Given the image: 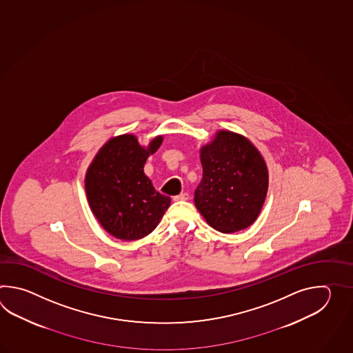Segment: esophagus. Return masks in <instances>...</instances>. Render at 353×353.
<instances>
[{
  "label": "esophagus",
  "mask_w": 353,
  "mask_h": 353,
  "mask_svg": "<svg viewBox=\"0 0 353 353\" xmlns=\"http://www.w3.org/2000/svg\"><path fill=\"white\" fill-rule=\"evenodd\" d=\"M187 199H189L188 193H180L179 195L174 196V201H187Z\"/></svg>",
  "instance_id": "obj_1"
}]
</instances>
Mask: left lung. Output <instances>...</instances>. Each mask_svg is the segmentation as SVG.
<instances>
[{
  "label": "left lung",
  "mask_w": 353,
  "mask_h": 353,
  "mask_svg": "<svg viewBox=\"0 0 353 353\" xmlns=\"http://www.w3.org/2000/svg\"><path fill=\"white\" fill-rule=\"evenodd\" d=\"M203 176L195 207L219 232L241 231L255 222L263 207L269 175L263 157L246 137L219 131L201 150Z\"/></svg>",
  "instance_id": "obj_1"
}]
</instances>
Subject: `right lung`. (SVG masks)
I'll return each instance as SVG.
<instances>
[{
  "label": "right lung",
  "instance_id": "right-lung-1",
  "mask_svg": "<svg viewBox=\"0 0 353 353\" xmlns=\"http://www.w3.org/2000/svg\"><path fill=\"white\" fill-rule=\"evenodd\" d=\"M163 137L148 149L134 135L114 137L99 150L85 175L90 210L116 239H143L159 225L170 198L158 193L143 174L146 159L158 150Z\"/></svg>",
  "mask_w": 353,
  "mask_h": 353
}]
</instances>
